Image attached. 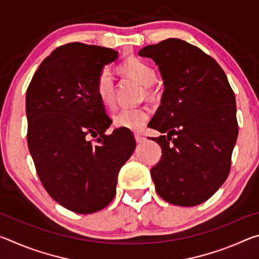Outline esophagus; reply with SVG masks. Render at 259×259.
I'll return each mask as SVG.
<instances>
[{"instance_id": "34e87169", "label": "esophagus", "mask_w": 259, "mask_h": 259, "mask_svg": "<svg viewBox=\"0 0 259 259\" xmlns=\"http://www.w3.org/2000/svg\"><path fill=\"white\" fill-rule=\"evenodd\" d=\"M135 139H136V142H137V143H144L146 140V138L140 134H135Z\"/></svg>"}]
</instances>
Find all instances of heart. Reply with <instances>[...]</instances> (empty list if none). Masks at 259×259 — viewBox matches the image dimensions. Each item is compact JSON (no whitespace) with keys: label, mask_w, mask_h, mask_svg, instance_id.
Returning a JSON list of instances; mask_svg holds the SVG:
<instances>
[{"label":"heart","mask_w":259,"mask_h":259,"mask_svg":"<svg viewBox=\"0 0 259 259\" xmlns=\"http://www.w3.org/2000/svg\"><path fill=\"white\" fill-rule=\"evenodd\" d=\"M121 69L129 76L135 78L140 84L148 87L154 83L156 78L155 69L143 59L131 57L121 65ZM114 80L112 71L108 67H104L99 72L96 80V90L100 100L104 104H108L113 99ZM150 117V111L145 107H124L117 111L113 116L114 125L117 128L138 131L143 128Z\"/></svg>","instance_id":"obj_1"}]
</instances>
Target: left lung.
<instances>
[{
    "instance_id": "8db88e82",
    "label": "left lung",
    "mask_w": 259,
    "mask_h": 259,
    "mask_svg": "<svg viewBox=\"0 0 259 259\" xmlns=\"http://www.w3.org/2000/svg\"><path fill=\"white\" fill-rule=\"evenodd\" d=\"M159 67L164 90L148 126L162 156L151 169L166 202L193 207L207 201L229 176L238 138L235 96L217 61L181 38L143 48Z\"/></svg>"
}]
</instances>
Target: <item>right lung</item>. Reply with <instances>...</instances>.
Masks as SVG:
<instances>
[{
	"label": "right lung",
	"mask_w": 259,
	"mask_h": 259,
	"mask_svg": "<svg viewBox=\"0 0 259 259\" xmlns=\"http://www.w3.org/2000/svg\"><path fill=\"white\" fill-rule=\"evenodd\" d=\"M117 58L109 48L61 46L42 61L26 93L27 143L38 177L52 199L76 213L111 203L120 169L136 147L129 130L105 135L112 120L96 80ZM88 134L99 137L95 146Z\"/></svg>",
	"instance_id": "obj_1"
}]
</instances>
